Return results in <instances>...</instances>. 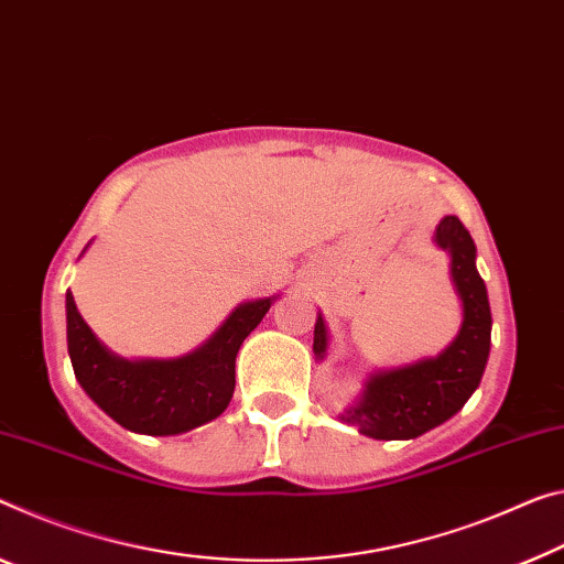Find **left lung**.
Listing matches in <instances>:
<instances>
[{"mask_svg": "<svg viewBox=\"0 0 564 564\" xmlns=\"http://www.w3.org/2000/svg\"><path fill=\"white\" fill-rule=\"evenodd\" d=\"M433 241L452 257V282L464 312L462 327L436 358L372 372L362 395L340 415L345 423L358 426L362 436L380 441L421 436L462 411L481 383L491 348V310L487 284L476 270L474 239L458 216H444ZM312 350L319 360L327 352L323 315H317Z\"/></svg>", "mask_w": 564, "mask_h": 564, "instance_id": "8db88e82", "label": "left lung"}]
</instances>
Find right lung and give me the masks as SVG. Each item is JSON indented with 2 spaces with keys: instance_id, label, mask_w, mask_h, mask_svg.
Masks as SVG:
<instances>
[{
  "instance_id": "add662e5",
  "label": "right lung",
  "mask_w": 564,
  "mask_h": 564,
  "mask_svg": "<svg viewBox=\"0 0 564 564\" xmlns=\"http://www.w3.org/2000/svg\"><path fill=\"white\" fill-rule=\"evenodd\" d=\"M272 302L274 297H262L239 305L202 348L181 358L126 360L93 335L67 290V352L77 383L128 431L149 436L192 431L227 411L237 352Z\"/></svg>"
}]
</instances>
